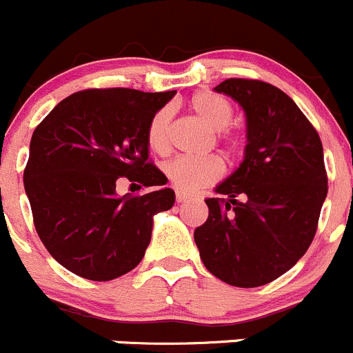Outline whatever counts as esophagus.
Wrapping results in <instances>:
<instances>
[{"instance_id": "34e87169", "label": "esophagus", "mask_w": 353, "mask_h": 353, "mask_svg": "<svg viewBox=\"0 0 353 353\" xmlns=\"http://www.w3.org/2000/svg\"><path fill=\"white\" fill-rule=\"evenodd\" d=\"M188 199H190V197H188L185 192H176V202H178V204H183V202H187Z\"/></svg>"}]
</instances>
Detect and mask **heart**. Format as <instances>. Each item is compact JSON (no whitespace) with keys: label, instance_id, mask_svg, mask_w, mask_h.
Segmentation results:
<instances>
[{"label":"heart","instance_id":"obj_1","mask_svg":"<svg viewBox=\"0 0 353 353\" xmlns=\"http://www.w3.org/2000/svg\"><path fill=\"white\" fill-rule=\"evenodd\" d=\"M188 108L205 128L216 132V141L225 148V154H235L239 139L226 130L233 120V106L228 99L209 90L194 94L188 101ZM172 121V108L165 106L156 111L148 125V144L156 154L168 151V132ZM165 175L170 183L181 192H197L199 188L214 183L221 176V165L214 158H180L172 159L165 165Z\"/></svg>","mask_w":353,"mask_h":353}]
</instances>
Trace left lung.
Listing matches in <instances>:
<instances>
[{"mask_svg":"<svg viewBox=\"0 0 353 353\" xmlns=\"http://www.w3.org/2000/svg\"><path fill=\"white\" fill-rule=\"evenodd\" d=\"M245 113L247 145L239 168L205 199L208 221L194 240L209 273L254 288L276 280L307 252L327 194L323 144L292 97L261 80L214 87Z\"/></svg>","mask_w":353,"mask_h":353,"instance_id":"1","label":"left lung"}]
</instances>
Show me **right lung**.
Here are the masks:
<instances>
[{
    "label": "right lung",
    "mask_w": 353,
    "mask_h": 353,
    "mask_svg": "<svg viewBox=\"0 0 353 353\" xmlns=\"http://www.w3.org/2000/svg\"><path fill=\"white\" fill-rule=\"evenodd\" d=\"M175 94L80 90L34 130L23 187L41 242L72 273L110 281L132 271L151 242L154 214L175 204L166 176L149 163L145 135ZM120 177L162 188L118 196Z\"/></svg>",
    "instance_id": "obj_1"
}]
</instances>
